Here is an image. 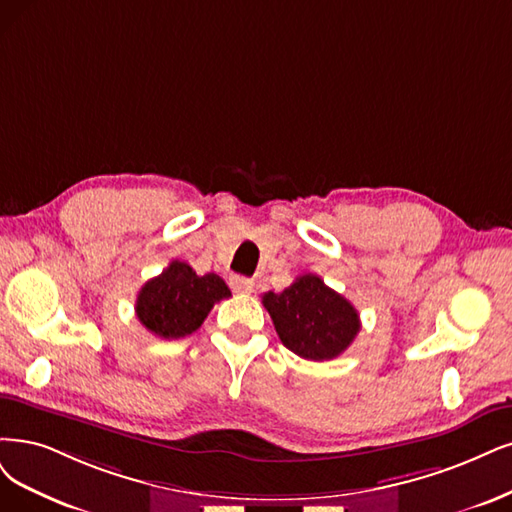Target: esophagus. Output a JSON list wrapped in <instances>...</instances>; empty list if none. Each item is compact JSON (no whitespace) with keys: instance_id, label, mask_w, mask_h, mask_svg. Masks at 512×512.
<instances>
[{"instance_id":"1","label":"esophagus","mask_w":512,"mask_h":512,"mask_svg":"<svg viewBox=\"0 0 512 512\" xmlns=\"http://www.w3.org/2000/svg\"><path fill=\"white\" fill-rule=\"evenodd\" d=\"M230 287L236 291V293H253L255 289V282L253 278H246V276H230Z\"/></svg>"}]
</instances>
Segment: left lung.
Segmentation results:
<instances>
[{
    "instance_id": "8db88e82",
    "label": "left lung",
    "mask_w": 512,
    "mask_h": 512,
    "mask_svg": "<svg viewBox=\"0 0 512 512\" xmlns=\"http://www.w3.org/2000/svg\"><path fill=\"white\" fill-rule=\"evenodd\" d=\"M280 342L308 361H331L361 331V318L350 301L329 289L323 278L304 274L291 287L261 297Z\"/></svg>"
}]
</instances>
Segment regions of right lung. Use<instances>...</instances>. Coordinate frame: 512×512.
<instances>
[{
	"label": "right lung",
	"mask_w": 512,
	"mask_h": 512,
	"mask_svg": "<svg viewBox=\"0 0 512 512\" xmlns=\"http://www.w3.org/2000/svg\"><path fill=\"white\" fill-rule=\"evenodd\" d=\"M230 295L217 274L198 276L192 266L175 259L141 287L135 312L147 331L162 339H179L200 329L217 301Z\"/></svg>",
	"instance_id": "right-lung-1"
}]
</instances>
